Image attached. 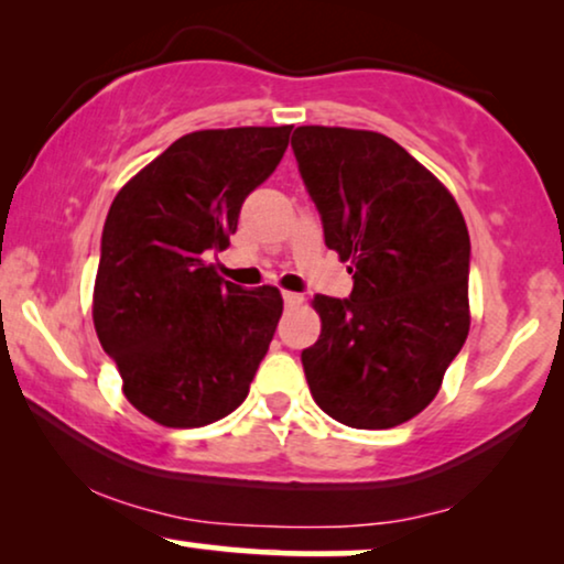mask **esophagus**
Listing matches in <instances>:
<instances>
[{"mask_svg":"<svg viewBox=\"0 0 564 564\" xmlns=\"http://www.w3.org/2000/svg\"><path fill=\"white\" fill-rule=\"evenodd\" d=\"M283 304L286 306H296V304H302V294H294V291H283Z\"/></svg>","mask_w":564,"mask_h":564,"instance_id":"1","label":"esophagus"}]
</instances>
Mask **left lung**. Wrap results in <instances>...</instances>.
Masks as SVG:
<instances>
[{"label": "left lung", "mask_w": 564, "mask_h": 564, "mask_svg": "<svg viewBox=\"0 0 564 564\" xmlns=\"http://www.w3.org/2000/svg\"><path fill=\"white\" fill-rule=\"evenodd\" d=\"M348 299L314 296L302 350L314 402L350 427H394L438 394L469 335V231L454 195L384 133L299 126L291 139Z\"/></svg>", "instance_id": "1"}]
</instances>
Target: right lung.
<instances>
[{
  "instance_id": "add662e5",
  "label": "right lung",
  "mask_w": 564,
  "mask_h": 564,
  "mask_svg": "<svg viewBox=\"0 0 564 564\" xmlns=\"http://www.w3.org/2000/svg\"><path fill=\"white\" fill-rule=\"evenodd\" d=\"M291 126L195 131L120 187L102 227L93 319L133 408L200 427L245 402L283 312L273 286L224 281L245 198L289 147Z\"/></svg>"
}]
</instances>
